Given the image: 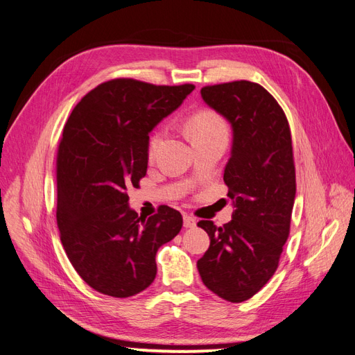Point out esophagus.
Masks as SVG:
<instances>
[{
	"label": "esophagus",
	"instance_id": "esophagus-1",
	"mask_svg": "<svg viewBox=\"0 0 355 355\" xmlns=\"http://www.w3.org/2000/svg\"><path fill=\"white\" fill-rule=\"evenodd\" d=\"M182 224H184L186 228H193L194 225H196V220H194L190 215H184L182 216Z\"/></svg>",
	"mask_w": 355,
	"mask_h": 355
}]
</instances>
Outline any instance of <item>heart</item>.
Listing matches in <instances>:
<instances>
[{
  "mask_svg": "<svg viewBox=\"0 0 355 355\" xmlns=\"http://www.w3.org/2000/svg\"><path fill=\"white\" fill-rule=\"evenodd\" d=\"M187 130L191 140L198 139V137L214 135V134L227 135L224 121L212 112H200V113H196L194 116H191L187 125ZM162 140H164V131L156 130L152 134L150 140H148V155L153 156L157 152V148L161 146Z\"/></svg>",
  "mask_w": 355,
  "mask_h": 355,
  "instance_id": "heart-1",
  "label": "heart"
}]
</instances>
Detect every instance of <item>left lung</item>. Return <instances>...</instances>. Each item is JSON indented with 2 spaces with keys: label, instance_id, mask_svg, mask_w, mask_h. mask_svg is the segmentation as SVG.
I'll use <instances>...</instances> for the list:
<instances>
[{
  "label": "left lung",
  "instance_id": "obj_1",
  "mask_svg": "<svg viewBox=\"0 0 355 355\" xmlns=\"http://www.w3.org/2000/svg\"><path fill=\"white\" fill-rule=\"evenodd\" d=\"M203 101L233 130L224 169L232 221H199L211 245L198 261L202 282L220 298L243 302L264 288L289 237L296 181L289 122L268 91L250 81L208 85Z\"/></svg>",
  "mask_w": 355,
  "mask_h": 355
}]
</instances>
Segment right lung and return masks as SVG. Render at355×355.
I'll return each mask as SVG.
<instances>
[{
    "instance_id": "right-lung-1",
    "label": "right lung",
    "mask_w": 355,
    "mask_h": 355,
    "mask_svg": "<svg viewBox=\"0 0 355 355\" xmlns=\"http://www.w3.org/2000/svg\"><path fill=\"white\" fill-rule=\"evenodd\" d=\"M194 85H153L131 78L103 83L81 98L57 150V225L71 264L94 291L113 298L140 293L156 277V252L181 230L162 205L143 218L128 207L148 161V132Z\"/></svg>"
}]
</instances>
